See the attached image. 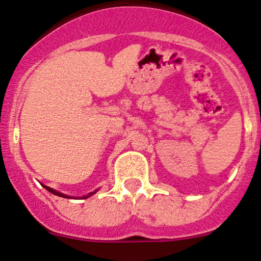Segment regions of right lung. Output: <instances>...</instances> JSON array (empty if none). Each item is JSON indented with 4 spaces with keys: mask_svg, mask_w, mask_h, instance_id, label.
<instances>
[{
    "mask_svg": "<svg viewBox=\"0 0 261 261\" xmlns=\"http://www.w3.org/2000/svg\"><path fill=\"white\" fill-rule=\"evenodd\" d=\"M42 187H44V188L46 189V191H48V192L52 193V194H55V195H58V197H62V198H68V199H72V198H73V197H70V195H66V194H63V193H60V192L55 191V189L50 188V187H46V186H44V185H42ZM97 191H99V189H96V191H94V192L89 193V194H87V195H83V197H79L78 199H87V198H89V197H91V195H94L95 193H96Z\"/></svg>",
    "mask_w": 261,
    "mask_h": 261,
    "instance_id": "right-lung-1",
    "label": "right lung"
}]
</instances>
